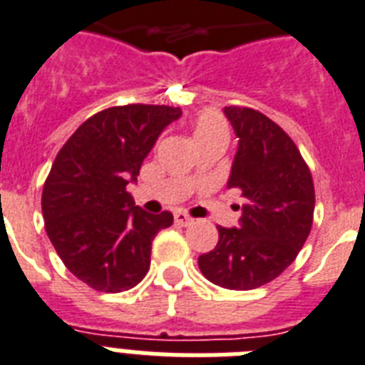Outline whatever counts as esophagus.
Masks as SVG:
<instances>
[{
  "label": "esophagus",
  "mask_w": 365,
  "mask_h": 365,
  "mask_svg": "<svg viewBox=\"0 0 365 365\" xmlns=\"http://www.w3.org/2000/svg\"><path fill=\"white\" fill-rule=\"evenodd\" d=\"M174 220H176L180 226L192 225V217H189L187 213H183V211H176V213H174Z\"/></svg>",
  "instance_id": "obj_1"
}]
</instances>
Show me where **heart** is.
Returning <instances> with one entry per match:
<instances>
[{"instance_id": "b5f03b06", "label": "heart", "mask_w": 365, "mask_h": 365, "mask_svg": "<svg viewBox=\"0 0 365 365\" xmlns=\"http://www.w3.org/2000/svg\"><path fill=\"white\" fill-rule=\"evenodd\" d=\"M215 135H228V125L222 120V116L217 113H200L195 122V137L198 139H207Z\"/></svg>"}]
</instances>
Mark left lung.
Segmentation results:
<instances>
[{"mask_svg":"<svg viewBox=\"0 0 365 365\" xmlns=\"http://www.w3.org/2000/svg\"><path fill=\"white\" fill-rule=\"evenodd\" d=\"M228 120L240 137L228 187L247 198L240 228L219 230V243L198 267L210 282L247 292L286 271L308 240L314 222L312 173L293 139L263 113L230 106Z\"/></svg>","mask_w":365,"mask_h":365,"instance_id":"8db88e82","label":"left lung"}]
</instances>
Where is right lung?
Segmentation results:
<instances>
[{"label": "right lung", "instance_id": "right-lung-1", "mask_svg": "<svg viewBox=\"0 0 365 365\" xmlns=\"http://www.w3.org/2000/svg\"><path fill=\"white\" fill-rule=\"evenodd\" d=\"M180 107L130 103L96 113L73 131L42 189L46 234L73 277L96 292L120 293L150 269L152 241L173 213L135 206L128 183Z\"/></svg>", "mask_w": 365, "mask_h": 365}]
</instances>
